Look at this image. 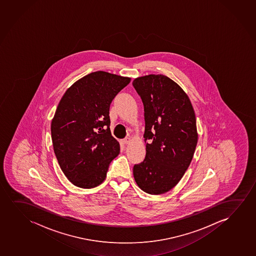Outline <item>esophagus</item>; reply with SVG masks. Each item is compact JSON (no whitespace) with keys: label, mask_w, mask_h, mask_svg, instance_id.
<instances>
[{"label":"esophagus","mask_w":256,"mask_h":256,"mask_svg":"<svg viewBox=\"0 0 256 256\" xmlns=\"http://www.w3.org/2000/svg\"><path fill=\"white\" fill-rule=\"evenodd\" d=\"M132 140H130V138H124V144H130V142Z\"/></svg>","instance_id":"34e87169"}]
</instances>
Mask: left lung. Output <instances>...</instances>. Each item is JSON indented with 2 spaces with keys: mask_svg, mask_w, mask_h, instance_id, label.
Masks as SVG:
<instances>
[{
  "mask_svg": "<svg viewBox=\"0 0 256 256\" xmlns=\"http://www.w3.org/2000/svg\"><path fill=\"white\" fill-rule=\"evenodd\" d=\"M144 110L146 155L133 167L138 188L163 194L180 182L191 164L198 142L196 116L188 94L164 75L134 79Z\"/></svg>",
  "mask_w": 256,
  "mask_h": 256,
  "instance_id": "left-lung-1",
  "label": "left lung"
}]
</instances>
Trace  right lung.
<instances>
[{
    "label": "right lung",
    "instance_id": "right-lung-1",
    "mask_svg": "<svg viewBox=\"0 0 256 256\" xmlns=\"http://www.w3.org/2000/svg\"><path fill=\"white\" fill-rule=\"evenodd\" d=\"M130 78L96 72L74 82L62 96L52 121L58 164L76 186L102 184L120 146L110 129V106Z\"/></svg>",
    "mask_w": 256,
    "mask_h": 256
}]
</instances>
